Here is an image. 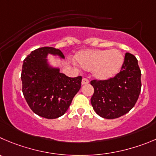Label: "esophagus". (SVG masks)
Wrapping results in <instances>:
<instances>
[{"instance_id":"obj_1","label":"esophagus","mask_w":156,"mask_h":156,"mask_svg":"<svg viewBox=\"0 0 156 156\" xmlns=\"http://www.w3.org/2000/svg\"><path fill=\"white\" fill-rule=\"evenodd\" d=\"M90 83L89 80H87V78H83L82 80V85H86V84H88Z\"/></svg>"}]
</instances>
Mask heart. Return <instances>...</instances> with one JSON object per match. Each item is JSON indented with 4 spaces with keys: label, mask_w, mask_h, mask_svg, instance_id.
<instances>
[{
    "label": "heart",
    "mask_w": 156,
    "mask_h": 156,
    "mask_svg": "<svg viewBox=\"0 0 156 156\" xmlns=\"http://www.w3.org/2000/svg\"><path fill=\"white\" fill-rule=\"evenodd\" d=\"M76 61L82 69L92 70L98 80H107L116 75L124 63L118 50H88L76 55Z\"/></svg>",
    "instance_id": "obj_1"
}]
</instances>
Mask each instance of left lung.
Wrapping results in <instances>:
<instances>
[{"mask_svg":"<svg viewBox=\"0 0 156 156\" xmlns=\"http://www.w3.org/2000/svg\"><path fill=\"white\" fill-rule=\"evenodd\" d=\"M91 104L95 112L105 119H116L129 112L139 99L141 70L134 55L126 53L119 73L105 80H93Z\"/></svg>","mask_w":156,"mask_h":156,"instance_id":"8db88e82","label":"left lung"}]
</instances>
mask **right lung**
Instances as JSON below:
<instances>
[{"label":"right lung","instance_id":"right-lung-1","mask_svg":"<svg viewBox=\"0 0 156 156\" xmlns=\"http://www.w3.org/2000/svg\"><path fill=\"white\" fill-rule=\"evenodd\" d=\"M48 53L64 55L58 49L41 47L23 60L21 72L22 92L28 106L37 115L46 119L63 115L81 87L82 76L69 77L47 63Z\"/></svg>","mask_w":156,"mask_h":156}]
</instances>
